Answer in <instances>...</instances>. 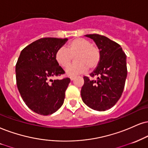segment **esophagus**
<instances>
[{
    "instance_id": "esophagus-1",
    "label": "esophagus",
    "mask_w": 148,
    "mask_h": 148,
    "mask_svg": "<svg viewBox=\"0 0 148 148\" xmlns=\"http://www.w3.org/2000/svg\"><path fill=\"white\" fill-rule=\"evenodd\" d=\"M75 75H71L70 76L71 80H73L75 79Z\"/></svg>"
}]
</instances>
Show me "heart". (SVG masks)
<instances>
[{"instance_id":"obj_1","label":"heart","mask_w":148,"mask_h":148,"mask_svg":"<svg viewBox=\"0 0 148 148\" xmlns=\"http://www.w3.org/2000/svg\"><path fill=\"white\" fill-rule=\"evenodd\" d=\"M76 56V62L67 69L69 75H75L84 72L87 69H93L99 64L101 59V52L95 45H92L88 40L77 38L67 44L66 49L60 48L56 53V62L63 68L66 69Z\"/></svg>"}]
</instances>
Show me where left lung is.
Here are the masks:
<instances>
[{
	"label": "left lung",
	"mask_w": 148,
	"mask_h": 148,
	"mask_svg": "<svg viewBox=\"0 0 148 148\" xmlns=\"http://www.w3.org/2000/svg\"><path fill=\"white\" fill-rule=\"evenodd\" d=\"M94 40L101 52L97 67L90 76L84 77L82 101L90 108L105 111L114 106L120 99L127 77L126 55L119 44L99 34L86 35Z\"/></svg>",
	"instance_id": "obj_1"
}]
</instances>
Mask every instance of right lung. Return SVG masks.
<instances>
[{"label":"right lung","mask_w":148,"mask_h":148,"mask_svg":"<svg viewBox=\"0 0 148 148\" xmlns=\"http://www.w3.org/2000/svg\"><path fill=\"white\" fill-rule=\"evenodd\" d=\"M67 38H43L24 48L16 65V84L29 108L41 115L56 112L63 104L69 77L52 80L64 74L55 56Z\"/></svg>","instance_id":"add662e5"}]
</instances>
